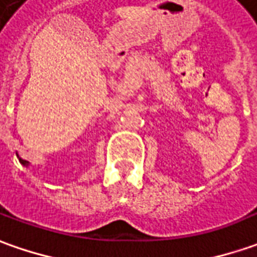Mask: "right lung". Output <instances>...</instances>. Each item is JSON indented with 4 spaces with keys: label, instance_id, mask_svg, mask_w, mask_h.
I'll return each instance as SVG.
<instances>
[{
    "label": "right lung",
    "instance_id": "add662e5",
    "mask_svg": "<svg viewBox=\"0 0 257 257\" xmlns=\"http://www.w3.org/2000/svg\"><path fill=\"white\" fill-rule=\"evenodd\" d=\"M19 162H21V163H22V165H28V162H26V160H22V159H19Z\"/></svg>",
    "mask_w": 257,
    "mask_h": 257
}]
</instances>
